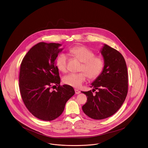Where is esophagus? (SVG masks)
Returning a JSON list of instances; mask_svg holds the SVG:
<instances>
[{
  "mask_svg": "<svg viewBox=\"0 0 148 148\" xmlns=\"http://www.w3.org/2000/svg\"><path fill=\"white\" fill-rule=\"evenodd\" d=\"M75 92L76 94H79L80 93V91L79 90H77V89H75Z\"/></svg>",
  "mask_w": 148,
  "mask_h": 148,
  "instance_id": "1",
  "label": "esophagus"
}]
</instances>
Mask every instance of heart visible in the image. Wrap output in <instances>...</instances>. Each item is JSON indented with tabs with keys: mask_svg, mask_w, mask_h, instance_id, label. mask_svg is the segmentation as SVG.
<instances>
[{
	"mask_svg": "<svg viewBox=\"0 0 148 148\" xmlns=\"http://www.w3.org/2000/svg\"><path fill=\"white\" fill-rule=\"evenodd\" d=\"M69 53L75 58L82 62L78 73H71L63 78V83L75 88H80L85 81L86 77L94 80L103 71L105 66L103 58L100 56H95L92 50L83 46H76L71 48ZM68 57L64 54H60L56 59V64L59 71L63 73L67 71Z\"/></svg>",
	"mask_w": 148,
	"mask_h": 148,
	"instance_id": "obj_1",
	"label": "heart"
}]
</instances>
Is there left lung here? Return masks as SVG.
<instances>
[{"label": "left lung", "mask_w": 148, "mask_h": 148, "mask_svg": "<svg viewBox=\"0 0 148 148\" xmlns=\"http://www.w3.org/2000/svg\"><path fill=\"white\" fill-rule=\"evenodd\" d=\"M105 66L100 75L91 84V90L82 92L87 96L82 109L94 119L108 118L116 112L123 103L128 92V79L126 63L122 54L105 45L101 51Z\"/></svg>", "instance_id": "left-lung-1"}]
</instances>
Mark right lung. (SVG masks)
Here are the masks:
<instances>
[{"mask_svg": "<svg viewBox=\"0 0 148 148\" xmlns=\"http://www.w3.org/2000/svg\"><path fill=\"white\" fill-rule=\"evenodd\" d=\"M59 43L40 42L23 59L19 74V89L24 104L36 118L50 121L58 118L65 103L75 94L69 85H60L55 60L62 49ZM56 85L54 90L51 89Z\"/></svg>", "mask_w": 148, "mask_h": 148, "instance_id": "1", "label": "right lung"}]
</instances>
